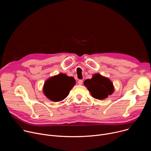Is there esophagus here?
I'll return each mask as SVG.
<instances>
[{
	"mask_svg": "<svg viewBox=\"0 0 151 151\" xmlns=\"http://www.w3.org/2000/svg\"><path fill=\"white\" fill-rule=\"evenodd\" d=\"M78 84H79V85H82V83H83V81H82V80H81V79H80V80H79V81H78Z\"/></svg>",
	"mask_w": 151,
	"mask_h": 151,
	"instance_id": "obj_1",
	"label": "esophagus"
}]
</instances>
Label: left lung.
I'll return each instance as SVG.
<instances>
[{
	"mask_svg": "<svg viewBox=\"0 0 151 151\" xmlns=\"http://www.w3.org/2000/svg\"><path fill=\"white\" fill-rule=\"evenodd\" d=\"M83 84L96 99H104L114 91L113 83L110 79L99 73L94 74L91 79H86Z\"/></svg>",
	"mask_w": 151,
	"mask_h": 151,
	"instance_id": "obj_1",
	"label": "left lung"
}]
</instances>
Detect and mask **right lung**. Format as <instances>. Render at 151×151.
<instances>
[{
  "mask_svg": "<svg viewBox=\"0 0 151 151\" xmlns=\"http://www.w3.org/2000/svg\"><path fill=\"white\" fill-rule=\"evenodd\" d=\"M74 78L60 73L51 77L44 83V94L53 101H60L65 99L75 85Z\"/></svg>",
  "mask_w": 151,
  "mask_h": 151,
  "instance_id": "obj_1",
  "label": "right lung"
}]
</instances>
